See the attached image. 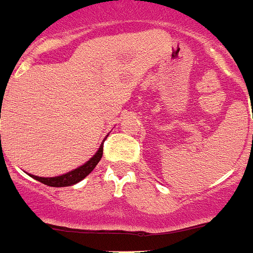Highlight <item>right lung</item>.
I'll use <instances>...</instances> for the list:
<instances>
[{
    "mask_svg": "<svg viewBox=\"0 0 253 253\" xmlns=\"http://www.w3.org/2000/svg\"><path fill=\"white\" fill-rule=\"evenodd\" d=\"M105 139H106V138H105ZM102 147H104V143H101V146H100V148L97 149V152H96V153L93 154L92 157L87 161L86 163H84L82 166L77 167V169H72V171L63 173V175L55 176V177H39V176H35V175H30V176L33 178H35V180L39 181V182H43L44 185H48V186H53V187L72 186V185H76L77 182L84 180L87 175H90L91 172H92V169H95L96 165L100 162V160H101L102 157V149H104Z\"/></svg>",
    "mask_w": 253,
    "mask_h": 253,
    "instance_id": "add662e5",
    "label": "right lung"
}]
</instances>
